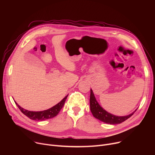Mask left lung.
<instances>
[{
    "mask_svg": "<svg viewBox=\"0 0 155 155\" xmlns=\"http://www.w3.org/2000/svg\"><path fill=\"white\" fill-rule=\"evenodd\" d=\"M90 107L91 110L94 117L100 120L106 124H117L122 123L130 117H131L133 114L136 112L137 109L129 115L124 116H118L112 114L102 108L101 105L97 102L92 88H91V96H90Z\"/></svg>",
    "mask_w": 155,
    "mask_h": 155,
    "instance_id": "obj_1",
    "label": "left lung"
}]
</instances>
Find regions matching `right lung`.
I'll return each instance as SVG.
<instances>
[{
	"mask_svg": "<svg viewBox=\"0 0 155 155\" xmlns=\"http://www.w3.org/2000/svg\"><path fill=\"white\" fill-rule=\"evenodd\" d=\"M67 97L68 95L65 97L59 103L54 105L53 107L48 109L47 110H45L42 111L36 112V111L28 110L21 107L16 102H15V103L16 105L18 107V108L20 109V110L24 114V115L28 117L29 119L32 120H45L48 119L53 118L58 115V114L63 107Z\"/></svg>",
	"mask_w": 155,
	"mask_h": 155,
	"instance_id": "add662e5",
	"label": "right lung"
}]
</instances>
